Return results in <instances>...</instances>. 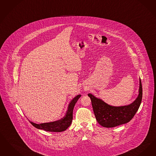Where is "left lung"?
<instances>
[{
    "mask_svg": "<svg viewBox=\"0 0 156 156\" xmlns=\"http://www.w3.org/2000/svg\"><path fill=\"white\" fill-rule=\"evenodd\" d=\"M139 94L132 104L114 107L107 105L100 99L88 94L90 98L94 114L98 123L103 127L112 128L129 122L137 112L142 99V86L140 79Z\"/></svg>",
    "mask_w": 156,
    "mask_h": 156,
    "instance_id": "1",
    "label": "left lung"
}]
</instances>
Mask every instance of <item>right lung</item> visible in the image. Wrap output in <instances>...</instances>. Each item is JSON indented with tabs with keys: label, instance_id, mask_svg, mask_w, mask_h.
<instances>
[{
	"label": "right lung",
	"instance_id": "right-lung-1",
	"mask_svg": "<svg viewBox=\"0 0 156 156\" xmlns=\"http://www.w3.org/2000/svg\"><path fill=\"white\" fill-rule=\"evenodd\" d=\"M80 97H81V95L79 94L71 100V101L69 104V108L66 115L62 119L58 121L51 122H48V123H43L40 124L34 123L30 121H29L34 126L39 129H43L46 131L55 132H59L65 131L69 128V125L71 124V122L73 120V109L75 106L76 102L79 99Z\"/></svg>",
	"mask_w": 156,
	"mask_h": 156
}]
</instances>
